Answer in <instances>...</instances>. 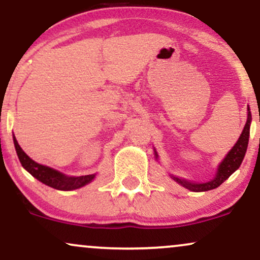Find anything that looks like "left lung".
I'll return each mask as SVG.
<instances>
[{
    "instance_id": "left-lung-1",
    "label": "left lung",
    "mask_w": 260,
    "mask_h": 260,
    "mask_svg": "<svg viewBox=\"0 0 260 260\" xmlns=\"http://www.w3.org/2000/svg\"><path fill=\"white\" fill-rule=\"evenodd\" d=\"M250 120H252V115H250L248 107V118H247L246 126L243 128V132L241 134L240 139H238L237 143L235 144V147L230 150V153L226 155L225 159H223L222 162L220 164L219 169H217V174L213 181L207 182V183H190V182L181 180V178L178 177H174V176H172V178H174L176 182L182 184L183 187H186L187 189L193 190V192H205V190H210L219 187L220 184L228 180L230 176L234 174L236 170L240 168L241 164H242V160L247 151V145H248Z\"/></svg>"
}]
</instances>
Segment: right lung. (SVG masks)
<instances>
[{
    "label": "right lung",
    "instance_id": "add662e5",
    "mask_svg": "<svg viewBox=\"0 0 260 260\" xmlns=\"http://www.w3.org/2000/svg\"><path fill=\"white\" fill-rule=\"evenodd\" d=\"M13 142L17 150V155L18 157H19V161L20 164H22L23 168H24L31 176H34L37 180L43 182L44 184H46V186L52 187L55 188V189L59 190H72L85 186L86 183H89V182L92 181V178L95 177V175H85L79 176V177H67V176L56 171V170L35 162L34 160H31L30 157L22 150V148L19 147V144H18L17 139L14 138V137Z\"/></svg>",
    "mask_w": 260,
    "mask_h": 260
}]
</instances>
